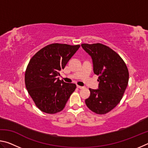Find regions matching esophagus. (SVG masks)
I'll use <instances>...</instances> for the list:
<instances>
[{"mask_svg": "<svg viewBox=\"0 0 148 148\" xmlns=\"http://www.w3.org/2000/svg\"><path fill=\"white\" fill-rule=\"evenodd\" d=\"M77 88H79V89H84V87H82V86H77Z\"/></svg>", "mask_w": 148, "mask_h": 148, "instance_id": "esophagus-1", "label": "esophagus"}]
</instances>
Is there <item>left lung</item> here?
<instances>
[{"label":"left lung","instance_id":"obj_1","mask_svg":"<svg viewBox=\"0 0 148 148\" xmlns=\"http://www.w3.org/2000/svg\"><path fill=\"white\" fill-rule=\"evenodd\" d=\"M91 57L93 71L99 76V89H89L87 106L97 114H105L119 103L129 82V71L123 60L116 51L104 44H82Z\"/></svg>","mask_w":148,"mask_h":148}]
</instances>
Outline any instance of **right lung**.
I'll return each mask as SVG.
<instances>
[{"instance_id":"1","label":"right lung","mask_w":148,"mask_h":148,"mask_svg":"<svg viewBox=\"0 0 148 148\" xmlns=\"http://www.w3.org/2000/svg\"><path fill=\"white\" fill-rule=\"evenodd\" d=\"M79 47L51 44L39 50L30 60L25 74V86L42 112L53 114L62 111L76 89V84L65 83L57 76Z\"/></svg>"}]
</instances>
